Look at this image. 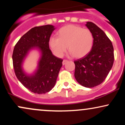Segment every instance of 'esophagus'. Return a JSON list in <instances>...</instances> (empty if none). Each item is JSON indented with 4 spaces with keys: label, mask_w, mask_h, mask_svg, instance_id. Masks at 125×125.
I'll list each match as a JSON object with an SVG mask.
<instances>
[{
    "label": "esophagus",
    "mask_w": 125,
    "mask_h": 125,
    "mask_svg": "<svg viewBox=\"0 0 125 125\" xmlns=\"http://www.w3.org/2000/svg\"><path fill=\"white\" fill-rule=\"evenodd\" d=\"M67 62H68V61H67V60H63V62H62L63 65H64V64L66 63Z\"/></svg>",
    "instance_id": "esophagus-1"
}]
</instances>
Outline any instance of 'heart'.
<instances>
[{
    "label": "heart",
    "instance_id": "heart-1",
    "mask_svg": "<svg viewBox=\"0 0 125 125\" xmlns=\"http://www.w3.org/2000/svg\"><path fill=\"white\" fill-rule=\"evenodd\" d=\"M58 37L52 36L49 40L50 48L57 57L61 58L67 49L70 54L81 58L90 52L94 44L92 33L79 26L68 25L60 29Z\"/></svg>",
    "mask_w": 125,
    "mask_h": 125
}]
</instances>
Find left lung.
Wrapping results in <instances>:
<instances>
[{"mask_svg":"<svg viewBox=\"0 0 125 125\" xmlns=\"http://www.w3.org/2000/svg\"><path fill=\"white\" fill-rule=\"evenodd\" d=\"M86 26L92 33L94 44L86 56L74 62V77L82 86L90 88L105 80L112 67L114 50L110 40L101 29L91 21L86 22Z\"/></svg>","mask_w":125,"mask_h":125,"instance_id":"left-lung-1","label":"left lung"}]
</instances>
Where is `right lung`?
Masks as SVG:
<instances>
[{
    "instance_id": "1",
    "label": "right lung",
    "mask_w": 125,
    "mask_h": 125,
    "mask_svg": "<svg viewBox=\"0 0 125 125\" xmlns=\"http://www.w3.org/2000/svg\"><path fill=\"white\" fill-rule=\"evenodd\" d=\"M54 29L51 25L31 28L21 37L14 48L12 59L16 76L24 86L34 94L51 91L62 66L63 60L54 56L49 46V40ZM33 48L39 49L41 56L37 70L29 75L22 70V64L28 52Z\"/></svg>"
}]
</instances>
